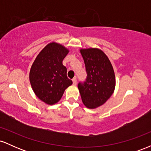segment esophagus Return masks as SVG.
I'll return each mask as SVG.
<instances>
[{
  "label": "esophagus",
  "instance_id": "34e87169",
  "mask_svg": "<svg viewBox=\"0 0 151 151\" xmlns=\"http://www.w3.org/2000/svg\"><path fill=\"white\" fill-rule=\"evenodd\" d=\"M72 82H73V85H76V84H77V79H76V78H74V79H72Z\"/></svg>",
  "mask_w": 151,
  "mask_h": 151
}]
</instances>
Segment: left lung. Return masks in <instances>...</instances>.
Returning <instances> with one entry per match:
<instances>
[{"instance_id":"1","label":"left lung","mask_w":151,"mask_h":151,"mask_svg":"<svg viewBox=\"0 0 151 151\" xmlns=\"http://www.w3.org/2000/svg\"><path fill=\"white\" fill-rule=\"evenodd\" d=\"M85 64L86 81L78 84L81 100L89 109L103 105L114 93L116 85L114 71L110 60L97 48L81 49Z\"/></svg>"}]
</instances>
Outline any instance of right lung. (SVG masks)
I'll return each instance as SVG.
<instances>
[{"label":"right lung","instance_id":"1","mask_svg":"<svg viewBox=\"0 0 151 151\" xmlns=\"http://www.w3.org/2000/svg\"><path fill=\"white\" fill-rule=\"evenodd\" d=\"M69 50L56 42L43 48L31 67L30 81L32 90L41 101L52 105L60 100L64 91L72 84L62 65Z\"/></svg>","mask_w":151,"mask_h":151}]
</instances>
